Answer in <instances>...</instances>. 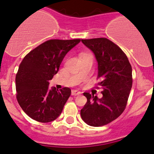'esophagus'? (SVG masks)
Listing matches in <instances>:
<instances>
[{"label": "esophagus", "instance_id": "1", "mask_svg": "<svg viewBox=\"0 0 154 154\" xmlns=\"http://www.w3.org/2000/svg\"><path fill=\"white\" fill-rule=\"evenodd\" d=\"M81 94V92L77 90H72V95L73 96H77V95H80Z\"/></svg>", "mask_w": 154, "mask_h": 154}]
</instances>
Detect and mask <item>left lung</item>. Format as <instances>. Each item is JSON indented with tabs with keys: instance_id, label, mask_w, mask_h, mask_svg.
Returning <instances> with one entry per match:
<instances>
[{
	"instance_id": "8db88e82",
	"label": "left lung",
	"mask_w": 154,
	"mask_h": 154,
	"mask_svg": "<svg viewBox=\"0 0 154 154\" xmlns=\"http://www.w3.org/2000/svg\"><path fill=\"white\" fill-rule=\"evenodd\" d=\"M94 54L103 97L83 93L87 103L80 111L82 120L98 127L108 124L123 112L132 87V68L125 54L107 38L81 40Z\"/></svg>"
}]
</instances>
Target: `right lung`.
<instances>
[{
	"label": "right lung",
	"instance_id": "1",
	"mask_svg": "<svg viewBox=\"0 0 154 154\" xmlns=\"http://www.w3.org/2000/svg\"><path fill=\"white\" fill-rule=\"evenodd\" d=\"M80 42L75 40H50L31 51L20 63L16 74L17 100L23 111L40 122L56 119L71 95L68 87L49 88L53 78L68 52Z\"/></svg>",
	"mask_w": 154,
	"mask_h": 154
}]
</instances>
